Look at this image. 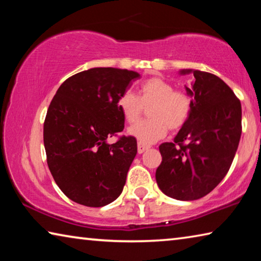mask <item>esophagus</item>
I'll return each mask as SVG.
<instances>
[{
    "label": "esophagus",
    "instance_id": "obj_1",
    "mask_svg": "<svg viewBox=\"0 0 261 261\" xmlns=\"http://www.w3.org/2000/svg\"><path fill=\"white\" fill-rule=\"evenodd\" d=\"M137 147H138V153L141 154V153H144L145 151H147V149L149 148V145H145L143 143H138V145H137Z\"/></svg>",
    "mask_w": 261,
    "mask_h": 261
}]
</instances>
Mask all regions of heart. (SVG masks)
I'll list each match as a JSON object with an SVG mask.
<instances>
[{"instance_id": "obj_1", "label": "heart", "mask_w": 261, "mask_h": 261, "mask_svg": "<svg viewBox=\"0 0 261 261\" xmlns=\"http://www.w3.org/2000/svg\"><path fill=\"white\" fill-rule=\"evenodd\" d=\"M117 107L129 124H136L148 109L149 120L129 129V134L143 144H151L167 135L168 129L176 132L189 121L192 99L187 92L175 90L170 82L153 77L141 83L137 96L130 91L120 95Z\"/></svg>"}]
</instances>
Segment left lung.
<instances>
[{
    "mask_svg": "<svg viewBox=\"0 0 261 261\" xmlns=\"http://www.w3.org/2000/svg\"><path fill=\"white\" fill-rule=\"evenodd\" d=\"M193 74L189 121L173 143L159 146L162 162L155 178L166 196L196 200L208 194L227 175L242 135L241 101L222 79L199 70Z\"/></svg>",
    "mask_w": 261,
    "mask_h": 261,
    "instance_id": "left-lung-1",
    "label": "left lung"
}]
</instances>
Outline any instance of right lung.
<instances>
[{
  "label": "right lung",
  "instance_id": "obj_1",
  "mask_svg": "<svg viewBox=\"0 0 261 261\" xmlns=\"http://www.w3.org/2000/svg\"><path fill=\"white\" fill-rule=\"evenodd\" d=\"M139 73L93 68L69 77L57 90L43 123L47 163L61 191L84 206L102 207L124 188L137 140L124 129L117 100Z\"/></svg>",
  "mask_w": 261,
  "mask_h": 261
}]
</instances>
